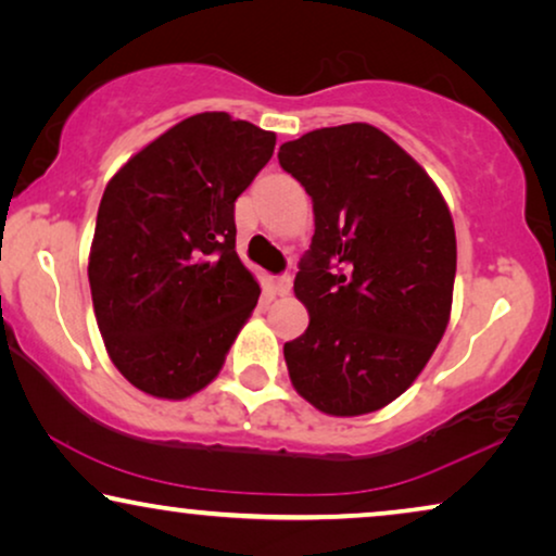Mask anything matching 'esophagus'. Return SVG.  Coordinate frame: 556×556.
<instances>
[{
	"mask_svg": "<svg viewBox=\"0 0 556 556\" xmlns=\"http://www.w3.org/2000/svg\"><path fill=\"white\" fill-rule=\"evenodd\" d=\"M291 288H293V278L288 276V273H283V276L276 278V293L278 295H288V293H291Z\"/></svg>",
	"mask_w": 556,
	"mask_h": 556,
	"instance_id": "obj_1",
	"label": "esophagus"
}]
</instances>
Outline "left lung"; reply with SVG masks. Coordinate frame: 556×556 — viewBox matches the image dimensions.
I'll return each instance as SVG.
<instances>
[{
	"instance_id": "left-lung-1",
	"label": "left lung",
	"mask_w": 556,
	"mask_h": 556,
	"mask_svg": "<svg viewBox=\"0 0 556 556\" xmlns=\"http://www.w3.org/2000/svg\"><path fill=\"white\" fill-rule=\"evenodd\" d=\"M283 169L314 202V238L293 291L308 329L283 356L295 392L337 417L397 400L443 339L455 227L428 172L369 124L286 141Z\"/></svg>"
}]
</instances>
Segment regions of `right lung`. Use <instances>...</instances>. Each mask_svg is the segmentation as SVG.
Returning a JSON list of instances; mask_svg holds the SVG:
<instances>
[{
	"mask_svg": "<svg viewBox=\"0 0 556 556\" xmlns=\"http://www.w3.org/2000/svg\"><path fill=\"white\" fill-rule=\"evenodd\" d=\"M276 134L197 113L134 154L105 187L88 257L105 352L136 390L185 400L207 387L261 286L235 253V200Z\"/></svg>",
	"mask_w": 556,
	"mask_h": 556,
	"instance_id": "obj_1",
	"label": "right lung"
}]
</instances>
